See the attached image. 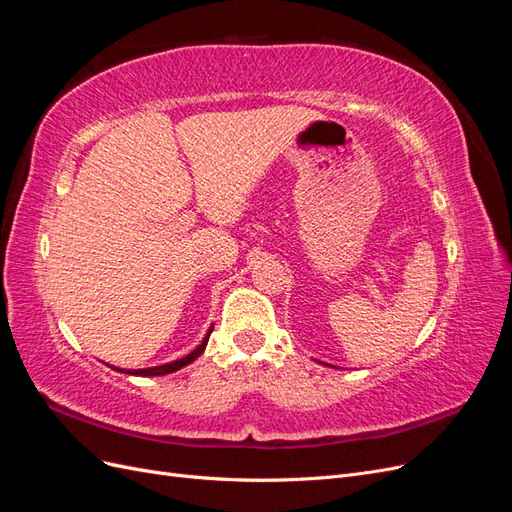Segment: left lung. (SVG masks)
Returning <instances> with one entry per match:
<instances>
[{"mask_svg":"<svg viewBox=\"0 0 512 512\" xmlns=\"http://www.w3.org/2000/svg\"><path fill=\"white\" fill-rule=\"evenodd\" d=\"M318 363H320V361H318ZM322 365H329V363H322Z\"/></svg>","mask_w":512,"mask_h":512,"instance_id":"left-lung-1","label":"left lung"}]
</instances>
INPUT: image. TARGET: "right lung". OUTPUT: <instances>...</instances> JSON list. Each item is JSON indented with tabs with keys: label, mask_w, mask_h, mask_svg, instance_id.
<instances>
[{
	"label": "right lung",
	"mask_w": 512,
	"mask_h": 512,
	"mask_svg": "<svg viewBox=\"0 0 512 512\" xmlns=\"http://www.w3.org/2000/svg\"><path fill=\"white\" fill-rule=\"evenodd\" d=\"M211 331H213V324H211V327H209V331H207V335H205L203 342H200V346H198V348H194L190 354H185L183 359L170 361V363H164V365H156V367H145V369H121V367H115V365H108V367L115 369V371H121V374H130V376H145V378H149V376H166V374H173V371H177V369H181V367H185V365L194 363V361L198 359V356L205 352Z\"/></svg>",
	"instance_id": "obj_1"
}]
</instances>
